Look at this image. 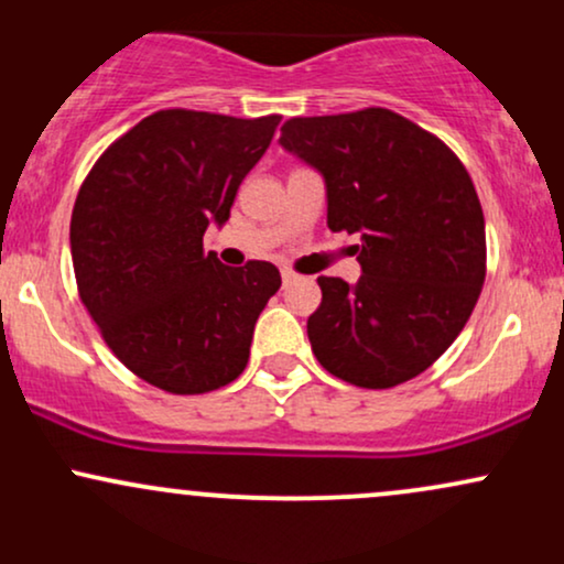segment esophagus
Returning <instances> with one entry per match:
<instances>
[{
	"label": "esophagus",
	"instance_id": "obj_1",
	"mask_svg": "<svg viewBox=\"0 0 564 564\" xmlns=\"http://www.w3.org/2000/svg\"><path fill=\"white\" fill-rule=\"evenodd\" d=\"M281 278H283V286H289V283L296 281V273H294V270L283 268V270H281Z\"/></svg>",
	"mask_w": 564,
	"mask_h": 564
}]
</instances>
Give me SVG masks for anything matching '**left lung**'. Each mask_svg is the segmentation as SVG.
Masks as SVG:
<instances>
[{
  "label": "left lung",
  "mask_w": 564,
  "mask_h": 564,
  "mask_svg": "<svg viewBox=\"0 0 564 564\" xmlns=\"http://www.w3.org/2000/svg\"><path fill=\"white\" fill-rule=\"evenodd\" d=\"M281 145L326 180L328 228L360 232L355 286L321 275L315 358L366 390L426 371L467 326L485 283V217L443 140L387 108L289 119Z\"/></svg>",
  "instance_id": "obj_1"
}]
</instances>
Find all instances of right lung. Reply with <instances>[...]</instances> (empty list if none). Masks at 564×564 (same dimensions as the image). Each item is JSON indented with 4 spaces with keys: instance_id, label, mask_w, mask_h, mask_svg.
Returning a JSON list of instances; mask_svg holds the SVG:
<instances>
[{
    "instance_id": "right-lung-1",
    "label": "right lung",
    "mask_w": 564,
    "mask_h": 564,
    "mask_svg": "<svg viewBox=\"0 0 564 564\" xmlns=\"http://www.w3.org/2000/svg\"><path fill=\"white\" fill-rule=\"evenodd\" d=\"M281 116L166 108L111 142L76 196L79 296L134 377L172 394L219 390L249 364L254 323L281 289L275 264L228 268L204 251Z\"/></svg>"
}]
</instances>
